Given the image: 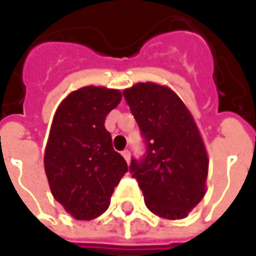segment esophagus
I'll list each match as a JSON object with an SVG mask.
<instances>
[{"instance_id":"obj_1","label":"esophagus","mask_w":256,"mask_h":256,"mask_svg":"<svg viewBox=\"0 0 256 256\" xmlns=\"http://www.w3.org/2000/svg\"><path fill=\"white\" fill-rule=\"evenodd\" d=\"M122 156L125 158V161H126V162H130V160H131V154H130V151H128V150L122 151Z\"/></svg>"}]
</instances>
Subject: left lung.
<instances>
[{
    "instance_id": "8db88e82",
    "label": "left lung",
    "mask_w": 256,
    "mask_h": 256,
    "mask_svg": "<svg viewBox=\"0 0 256 256\" xmlns=\"http://www.w3.org/2000/svg\"><path fill=\"white\" fill-rule=\"evenodd\" d=\"M124 96L146 142V156L130 166L145 205L161 218H186L206 192L210 165L191 111L170 86L155 82H138Z\"/></svg>"
}]
</instances>
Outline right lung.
I'll return each mask as SVG.
<instances>
[{
  "mask_svg": "<svg viewBox=\"0 0 256 256\" xmlns=\"http://www.w3.org/2000/svg\"><path fill=\"white\" fill-rule=\"evenodd\" d=\"M121 98L120 90L88 85L68 94L54 114L45 174L52 196L75 220L91 221L106 211L114 188L128 171L104 125Z\"/></svg>",
  "mask_w": 256,
  "mask_h": 256,
  "instance_id": "right-lung-1",
  "label": "right lung"
}]
</instances>
